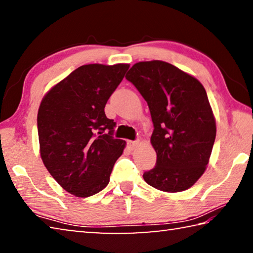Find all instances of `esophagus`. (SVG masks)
Listing matches in <instances>:
<instances>
[{
	"instance_id": "1",
	"label": "esophagus",
	"mask_w": 253,
	"mask_h": 253,
	"mask_svg": "<svg viewBox=\"0 0 253 253\" xmlns=\"http://www.w3.org/2000/svg\"><path fill=\"white\" fill-rule=\"evenodd\" d=\"M127 145L130 149H135L139 145V140H128Z\"/></svg>"
}]
</instances>
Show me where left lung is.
Wrapping results in <instances>:
<instances>
[{"label": "left lung", "mask_w": 253, "mask_h": 253, "mask_svg": "<svg viewBox=\"0 0 253 253\" xmlns=\"http://www.w3.org/2000/svg\"><path fill=\"white\" fill-rule=\"evenodd\" d=\"M126 79L151 111L156 165L143 177L163 192L185 191L207 169L216 135L215 118L203 84L161 60L137 62Z\"/></svg>", "instance_id": "left-lung-1"}]
</instances>
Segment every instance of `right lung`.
I'll list each match as a JSON object with an SVG mask.
<instances>
[{
    "label": "right lung",
    "mask_w": 253,
    "mask_h": 253,
    "mask_svg": "<svg viewBox=\"0 0 253 253\" xmlns=\"http://www.w3.org/2000/svg\"><path fill=\"white\" fill-rule=\"evenodd\" d=\"M129 68L84 65L53 85L38 111L40 155L63 190L88 198L108 185L126 142L113 137V119L105 106ZM105 131L108 133L104 134Z\"/></svg>",
    "instance_id": "right-lung-1"
}]
</instances>
